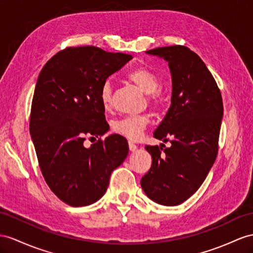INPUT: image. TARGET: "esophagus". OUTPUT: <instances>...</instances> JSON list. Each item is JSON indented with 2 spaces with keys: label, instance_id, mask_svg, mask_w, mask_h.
Segmentation results:
<instances>
[{
  "label": "esophagus",
  "instance_id": "obj_1",
  "mask_svg": "<svg viewBox=\"0 0 253 253\" xmlns=\"http://www.w3.org/2000/svg\"><path fill=\"white\" fill-rule=\"evenodd\" d=\"M128 146H129V150H130L131 152H135V151H137V148H138V146L135 145L134 143H132V142H128Z\"/></svg>",
  "mask_w": 253,
  "mask_h": 253
}]
</instances>
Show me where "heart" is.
<instances>
[{
  "instance_id": "1",
  "label": "heart",
  "mask_w": 253,
  "mask_h": 253,
  "mask_svg": "<svg viewBox=\"0 0 253 253\" xmlns=\"http://www.w3.org/2000/svg\"><path fill=\"white\" fill-rule=\"evenodd\" d=\"M127 79L144 90L147 94V100L154 107H160L163 103V97L157 90L159 86V78L151 69L146 67H137L129 71ZM99 99L102 107L109 109L112 101V88L107 81L101 85L99 90ZM150 123V118L146 114L129 115L114 122L113 131L131 141L139 140L145 128Z\"/></svg>"
}]
</instances>
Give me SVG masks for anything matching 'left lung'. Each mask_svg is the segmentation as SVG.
<instances>
[{
    "mask_svg": "<svg viewBox=\"0 0 253 253\" xmlns=\"http://www.w3.org/2000/svg\"><path fill=\"white\" fill-rule=\"evenodd\" d=\"M146 53L169 62L172 103L154 137L170 141L171 146H145L153 161L141 186L156 203L178 205L200 188L215 163L222 96L204 62L187 47L156 48Z\"/></svg>",
    "mask_w": 253,
    "mask_h": 253,
    "instance_id": "1",
    "label": "left lung"
}]
</instances>
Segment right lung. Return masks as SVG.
I'll return each instance as SVG.
<instances>
[{
  "mask_svg": "<svg viewBox=\"0 0 253 253\" xmlns=\"http://www.w3.org/2000/svg\"><path fill=\"white\" fill-rule=\"evenodd\" d=\"M132 59L94 46L68 47L42 67L34 90L30 132L42 176L55 196L70 206L98 201L112 171L128 154L120 134L108 131L99 90L107 78ZM100 139L89 148L86 138Z\"/></svg>",
  "mask_w": 253,
  "mask_h": 253,
  "instance_id": "add662e5",
  "label": "right lung"
}]
</instances>
